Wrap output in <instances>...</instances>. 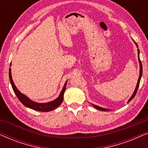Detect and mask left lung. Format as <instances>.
<instances>
[{
  "mask_svg": "<svg viewBox=\"0 0 148 148\" xmlns=\"http://www.w3.org/2000/svg\"><path fill=\"white\" fill-rule=\"evenodd\" d=\"M135 45L137 46V47L138 48V46H137V44L136 42H135ZM137 52H138V59H139V66H140V71H139V79H138V82H137V86H136V88H135V90L134 91V92H133V94L131 97L129 99V101H128V103L130 102V101L132 100V99L134 98L135 96V94H136V93L137 92V90H138V88H139V83H140V80H141V75H142V64H141V62L140 59H139V50L137 49ZM92 104V106L94 107L95 108L98 109V110H100L101 111H109L108 109H106V108H102V107L100 106H96V105H94V104Z\"/></svg>",
  "mask_w": 148,
  "mask_h": 148,
  "instance_id": "1",
  "label": "left lung"
}]
</instances>
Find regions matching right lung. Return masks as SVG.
Listing matches in <instances>:
<instances>
[{
    "label": "right lung",
    "mask_w": 148,
    "mask_h": 148,
    "mask_svg": "<svg viewBox=\"0 0 148 148\" xmlns=\"http://www.w3.org/2000/svg\"><path fill=\"white\" fill-rule=\"evenodd\" d=\"M9 79L14 92L15 93L16 96H17L20 102H21L24 106L27 107V108L33 109V110L36 111H39V112H49V111H51L52 110H54V109L56 108L61 104L62 100H63L64 93V91H65L66 82H65L59 96H58L56 100L46 103H38L31 100L29 98H27V96H25V95L20 92L19 90H18L17 87H16L15 85L14 84L13 79H12L11 68L9 69Z\"/></svg>",
    "instance_id": "add662e5"
}]
</instances>
